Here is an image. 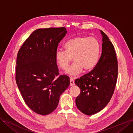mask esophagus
<instances>
[{
  "instance_id": "esophagus-1",
  "label": "esophagus",
  "mask_w": 133,
  "mask_h": 133,
  "mask_svg": "<svg viewBox=\"0 0 133 133\" xmlns=\"http://www.w3.org/2000/svg\"><path fill=\"white\" fill-rule=\"evenodd\" d=\"M70 86H73L75 85V82H74V80L72 78H70Z\"/></svg>"
}]
</instances>
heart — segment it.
<instances>
[{
    "mask_svg": "<svg viewBox=\"0 0 133 133\" xmlns=\"http://www.w3.org/2000/svg\"><path fill=\"white\" fill-rule=\"evenodd\" d=\"M64 47L65 51L60 49L56 51L55 60L58 67L65 70L73 58L75 61L67 70L71 76L79 75L83 69L85 71L92 70L99 61L101 45L95 38L76 36L68 40Z\"/></svg>",
    "mask_w": 133,
    "mask_h": 133,
    "instance_id": "b5f03b06",
    "label": "heart"
}]
</instances>
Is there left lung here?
Wrapping results in <instances>:
<instances>
[{
  "mask_svg": "<svg viewBox=\"0 0 133 133\" xmlns=\"http://www.w3.org/2000/svg\"><path fill=\"white\" fill-rule=\"evenodd\" d=\"M102 54L90 72L75 81L81 92L76 104L82 113L92 115L108 104L114 94L118 77V62L114 45L102 31Z\"/></svg>",
  "mask_w": 133,
  "mask_h": 133,
  "instance_id": "left-lung-1",
  "label": "left lung"
}]
</instances>
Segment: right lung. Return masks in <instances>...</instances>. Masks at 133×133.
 Segmentation results:
<instances>
[{
    "instance_id": "add662e5",
    "label": "right lung",
    "mask_w": 133,
    "mask_h": 133,
    "mask_svg": "<svg viewBox=\"0 0 133 133\" xmlns=\"http://www.w3.org/2000/svg\"><path fill=\"white\" fill-rule=\"evenodd\" d=\"M67 33L65 27L38 29L18 50L15 79L23 99L34 112L47 115L55 110L70 78L59 76L55 60L58 43Z\"/></svg>"
}]
</instances>
